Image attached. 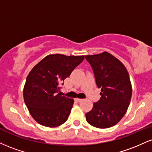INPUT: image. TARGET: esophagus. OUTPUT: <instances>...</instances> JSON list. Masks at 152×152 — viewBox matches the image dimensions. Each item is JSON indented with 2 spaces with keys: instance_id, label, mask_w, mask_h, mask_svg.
Returning a JSON list of instances; mask_svg holds the SVG:
<instances>
[{
  "instance_id": "1",
  "label": "esophagus",
  "mask_w": 152,
  "mask_h": 152,
  "mask_svg": "<svg viewBox=\"0 0 152 152\" xmlns=\"http://www.w3.org/2000/svg\"><path fill=\"white\" fill-rule=\"evenodd\" d=\"M75 100H76V102H81V101H82V100H83V99H81V98H76Z\"/></svg>"
}]
</instances>
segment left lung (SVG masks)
<instances>
[{
	"instance_id": "left-lung-1",
	"label": "left lung",
	"mask_w": 152,
	"mask_h": 152,
	"mask_svg": "<svg viewBox=\"0 0 152 152\" xmlns=\"http://www.w3.org/2000/svg\"><path fill=\"white\" fill-rule=\"evenodd\" d=\"M94 71L96 83L101 88L100 100L86 114L91 125L109 128L123 118L132 97L129 74L120 60L108 52L85 56Z\"/></svg>"
}]
</instances>
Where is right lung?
Returning <instances> with one entry per match:
<instances>
[{
    "label": "right lung",
    "instance_id": "right-lung-1",
    "mask_svg": "<svg viewBox=\"0 0 152 152\" xmlns=\"http://www.w3.org/2000/svg\"><path fill=\"white\" fill-rule=\"evenodd\" d=\"M84 59V56L49 54L34 66L23 90L25 103L34 120L55 127L66 121L74 99L60 94V86Z\"/></svg>",
    "mask_w": 152,
    "mask_h": 152
}]
</instances>
